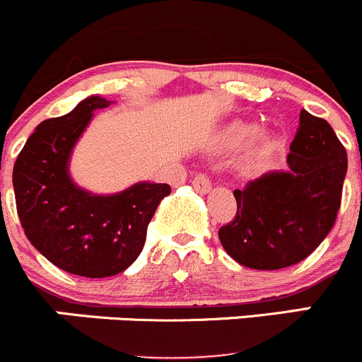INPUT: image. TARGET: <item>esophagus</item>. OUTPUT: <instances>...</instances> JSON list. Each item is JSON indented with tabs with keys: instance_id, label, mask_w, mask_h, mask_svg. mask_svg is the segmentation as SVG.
I'll return each instance as SVG.
<instances>
[{
	"instance_id": "34e87169",
	"label": "esophagus",
	"mask_w": 362,
	"mask_h": 362,
	"mask_svg": "<svg viewBox=\"0 0 362 362\" xmlns=\"http://www.w3.org/2000/svg\"><path fill=\"white\" fill-rule=\"evenodd\" d=\"M192 186H193V188H195L199 193H207V192H209V189H211V181L207 180V177L204 176V174H199V176L193 177Z\"/></svg>"
}]
</instances>
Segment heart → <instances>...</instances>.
<instances>
[{"mask_svg":"<svg viewBox=\"0 0 362 362\" xmlns=\"http://www.w3.org/2000/svg\"><path fill=\"white\" fill-rule=\"evenodd\" d=\"M259 127L253 121L246 119H232L221 124L206 142V149L216 155H225V153L238 151L244 148L243 160L245 162H255V160L262 158L273 148V137L266 132L257 134Z\"/></svg>","mask_w":362,"mask_h":362,"instance_id":"heart-1","label":"heart"}]
</instances>
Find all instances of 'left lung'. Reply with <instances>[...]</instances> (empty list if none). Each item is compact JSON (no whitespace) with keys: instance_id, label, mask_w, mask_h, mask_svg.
<instances>
[{"instance_id":"8db88e82","label":"left lung","mask_w":362,"mask_h":362,"mask_svg":"<svg viewBox=\"0 0 362 362\" xmlns=\"http://www.w3.org/2000/svg\"><path fill=\"white\" fill-rule=\"evenodd\" d=\"M345 176L346 151L331 124L301 110L287 169L234 189L238 214L218 230L221 246L250 269L301 262L334 225Z\"/></svg>"}]
</instances>
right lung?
<instances>
[{"label":"right lung","mask_w":362,"mask_h":362,"mask_svg":"<svg viewBox=\"0 0 362 362\" xmlns=\"http://www.w3.org/2000/svg\"><path fill=\"white\" fill-rule=\"evenodd\" d=\"M110 100L91 95L71 112L42 121L13 165L17 214L31 245L54 266L86 278L123 273L137 260L158 204L170 193L163 182L139 181L100 195L70 176L75 144L98 109Z\"/></svg>","instance_id":"obj_1"}]
</instances>
